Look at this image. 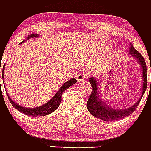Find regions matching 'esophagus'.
I'll list each match as a JSON object with an SVG mask.
<instances>
[{
  "label": "esophagus",
  "instance_id": "34e87169",
  "mask_svg": "<svg viewBox=\"0 0 151 151\" xmlns=\"http://www.w3.org/2000/svg\"><path fill=\"white\" fill-rule=\"evenodd\" d=\"M87 76L88 75H86V74L84 73H80L77 76V80L78 82H82V81H85L86 78H87Z\"/></svg>",
  "mask_w": 151,
  "mask_h": 151
}]
</instances>
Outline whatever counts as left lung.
I'll use <instances>...</instances> for the list:
<instances>
[{"label":"left lung","mask_w":151,"mask_h":151,"mask_svg":"<svg viewBox=\"0 0 151 151\" xmlns=\"http://www.w3.org/2000/svg\"><path fill=\"white\" fill-rule=\"evenodd\" d=\"M129 55L135 58L139 63L142 68V78H143V86H142V92L140 98L133 106L125 109H116V108L110 107L106 103L103 102L99 93V83L94 77L89 78L90 83L92 86V92L90 95V97L87 101V108L91 115L96 118L105 121H113L121 119L125 117L129 116L136 109L139 104L140 100L143 98L145 91L147 88V68L146 63L142 55L137 50H135L132 44H130ZM151 70V69H150ZM151 84V82H150Z\"/></svg>","instance_id":"obj_1"}]
</instances>
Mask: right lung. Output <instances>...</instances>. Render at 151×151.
<instances>
[{
  "label": "right lung",
  "mask_w": 151,
  "mask_h": 151,
  "mask_svg": "<svg viewBox=\"0 0 151 151\" xmlns=\"http://www.w3.org/2000/svg\"><path fill=\"white\" fill-rule=\"evenodd\" d=\"M38 36L39 35L37 34V33H31L30 35H28V38H26V40H23V41H22L20 44L24 43L25 40H28V39L31 38H38ZM5 65H6V64L3 65V74H2L3 81V73H4V70H5ZM76 82H77V81H76V78H71L69 81L65 82L62 85L61 87L59 88L58 91H57L56 93L54 95V96L51 98V99L49 100L48 102L45 103V104L35 108H26V107H23V106H20V105H18V103L15 102L14 100H13L11 97H10L9 95L8 94L7 91H6V93H7L8 98V99L10 100V102H11V105L16 108V109L18 110V111L24 113V114L27 115V116H32V117L44 116H47V115H49L50 114V113L54 112V111L58 108L59 105H60V103H61V95L64 92V91H65L67 88H68L69 87H70L71 86H73V84L76 83ZM0 84H1V81H0ZM4 87H5V84H4Z\"/></svg>",
  "instance_id": "obj_1"
}]
</instances>
